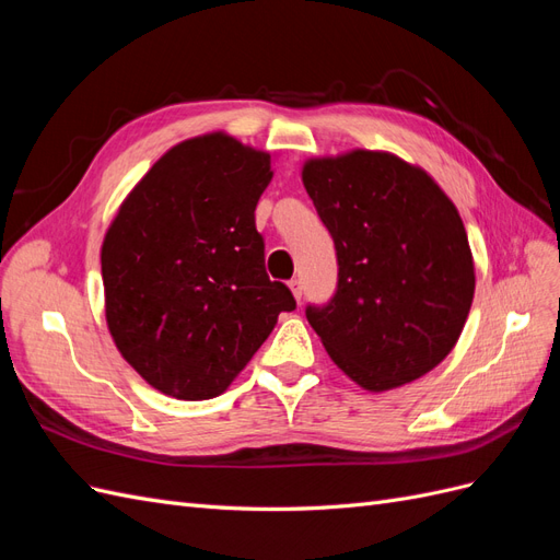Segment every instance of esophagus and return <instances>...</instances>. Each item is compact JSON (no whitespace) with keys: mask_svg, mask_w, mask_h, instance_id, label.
<instances>
[{"mask_svg":"<svg viewBox=\"0 0 560 560\" xmlns=\"http://www.w3.org/2000/svg\"><path fill=\"white\" fill-rule=\"evenodd\" d=\"M290 290H292L294 299L301 301V296H303V282H301L299 278H292V280H290Z\"/></svg>","mask_w":560,"mask_h":560,"instance_id":"1","label":"esophagus"}]
</instances>
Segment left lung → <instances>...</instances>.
Returning <instances> with one entry per match:
<instances>
[{
  "mask_svg": "<svg viewBox=\"0 0 560 560\" xmlns=\"http://www.w3.org/2000/svg\"><path fill=\"white\" fill-rule=\"evenodd\" d=\"M303 186L336 247V292L306 306L329 358L371 393L425 376L474 299L455 206L428 173L381 151L308 161Z\"/></svg>",
  "mask_w": 560,
  "mask_h": 560,
  "instance_id": "left-lung-1",
  "label": "left lung"
}]
</instances>
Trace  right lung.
<instances>
[{
    "instance_id": "1",
    "label": "right lung",
    "mask_w": 560,
    "mask_h": 560,
    "mask_svg": "<svg viewBox=\"0 0 560 560\" xmlns=\"http://www.w3.org/2000/svg\"><path fill=\"white\" fill-rule=\"evenodd\" d=\"M270 156L214 132L173 147L103 243L107 325L126 362L177 399L222 395L296 308L270 280L254 210Z\"/></svg>"
}]
</instances>
